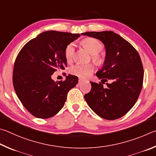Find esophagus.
<instances>
[{
    "label": "esophagus",
    "mask_w": 156,
    "mask_h": 156,
    "mask_svg": "<svg viewBox=\"0 0 156 156\" xmlns=\"http://www.w3.org/2000/svg\"><path fill=\"white\" fill-rule=\"evenodd\" d=\"M84 81H85V80H83V79L80 78V79H79V84H81V83H83Z\"/></svg>",
    "instance_id": "1"
}]
</instances>
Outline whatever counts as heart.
I'll return each mask as SVG.
<instances>
[{
	"instance_id": "obj_1",
	"label": "heart",
	"mask_w": 156,
	"mask_h": 156,
	"mask_svg": "<svg viewBox=\"0 0 156 156\" xmlns=\"http://www.w3.org/2000/svg\"><path fill=\"white\" fill-rule=\"evenodd\" d=\"M81 44L92 54V59L97 64L103 62V59L99 53L103 50V44L94 37H86L81 41ZM75 51V45L74 43H70L65 48L64 55L66 60L68 62L72 61ZM94 70V66L91 64H76L70 68V73L72 75L86 78L91 75Z\"/></svg>"
}]
</instances>
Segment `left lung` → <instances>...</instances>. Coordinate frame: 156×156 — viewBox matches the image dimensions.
I'll return each instance as SVG.
<instances>
[{"label": "left lung", "mask_w": 156, "mask_h": 156, "mask_svg": "<svg viewBox=\"0 0 156 156\" xmlns=\"http://www.w3.org/2000/svg\"><path fill=\"white\" fill-rule=\"evenodd\" d=\"M82 35L99 40L105 48V58L96 75L101 83L90 82L91 90L84 95L98 116L115 120L126 114L137 101L143 87L144 70L140 57L133 46L112 31L86 32ZM108 79L105 88L104 84Z\"/></svg>", "instance_id": "obj_1"}]
</instances>
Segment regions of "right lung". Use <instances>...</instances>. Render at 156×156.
I'll use <instances>...</instances> for the list:
<instances>
[{
	"label": "right lung",
	"mask_w": 156,
	"mask_h": 156,
	"mask_svg": "<svg viewBox=\"0 0 156 156\" xmlns=\"http://www.w3.org/2000/svg\"><path fill=\"white\" fill-rule=\"evenodd\" d=\"M78 34L47 31L29 41L19 52L13 71V88L27 110L39 119H48L64 107L67 94L78 83L68 75L55 82L54 72L67 66L64 51Z\"/></svg>",
	"instance_id": "add662e5"
}]
</instances>
